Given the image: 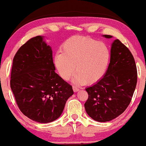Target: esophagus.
<instances>
[{"label":"esophagus","instance_id":"esophagus-1","mask_svg":"<svg viewBox=\"0 0 146 146\" xmlns=\"http://www.w3.org/2000/svg\"><path fill=\"white\" fill-rule=\"evenodd\" d=\"M72 88H73V90H74V92H77L80 90V89H79L78 87H76V86H73Z\"/></svg>","mask_w":146,"mask_h":146}]
</instances>
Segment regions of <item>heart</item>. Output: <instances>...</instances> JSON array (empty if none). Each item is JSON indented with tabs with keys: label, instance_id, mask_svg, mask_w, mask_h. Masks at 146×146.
Returning a JSON list of instances; mask_svg holds the SVG:
<instances>
[{
	"label": "heart",
	"instance_id": "b5f03b06",
	"mask_svg": "<svg viewBox=\"0 0 146 146\" xmlns=\"http://www.w3.org/2000/svg\"><path fill=\"white\" fill-rule=\"evenodd\" d=\"M60 52L54 58L59 74L68 81L76 68L74 82L78 85L98 82L105 74L110 60V51L105 43L79 36L66 40Z\"/></svg>",
	"mask_w": 146,
	"mask_h": 146
}]
</instances>
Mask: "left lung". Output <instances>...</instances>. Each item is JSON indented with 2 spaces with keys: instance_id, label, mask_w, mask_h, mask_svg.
Wrapping results in <instances>:
<instances>
[{
  "instance_id": "8db88e82",
  "label": "left lung",
  "mask_w": 146,
  "mask_h": 146,
  "mask_svg": "<svg viewBox=\"0 0 146 146\" xmlns=\"http://www.w3.org/2000/svg\"><path fill=\"white\" fill-rule=\"evenodd\" d=\"M107 38L112 36L104 35ZM137 82L135 59L126 45L117 39L111 44L110 63L104 77L86 88V113L98 122L111 121L129 106Z\"/></svg>"
}]
</instances>
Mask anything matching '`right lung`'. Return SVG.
<instances>
[{
    "label": "right lung",
    "mask_w": 146,
    "mask_h": 146,
    "mask_svg": "<svg viewBox=\"0 0 146 146\" xmlns=\"http://www.w3.org/2000/svg\"><path fill=\"white\" fill-rule=\"evenodd\" d=\"M54 70L52 49L41 36L22 45L13 60L10 86L17 105L24 115L40 123L57 119L74 94Z\"/></svg>",
    "instance_id": "1"
}]
</instances>
